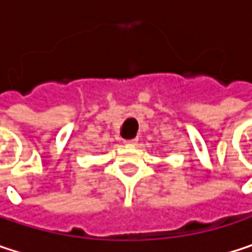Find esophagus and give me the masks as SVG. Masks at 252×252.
Masks as SVG:
<instances>
[{"instance_id": "34e87169", "label": "esophagus", "mask_w": 252, "mask_h": 252, "mask_svg": "<svg viewBox=\"0 0 252 252\" xmlns=\"http://www.w3.org/2000/svg\"><path fill=\"white\" fill-rule=\"evenodd\" d=\"M137 141H138V138H137V137H134V138H128V140H124V143H126V146H134V144H137Z\"/></svg>"}]
</instances>
